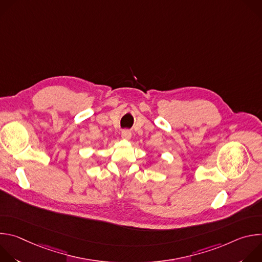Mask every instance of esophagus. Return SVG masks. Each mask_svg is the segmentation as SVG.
Segmentation results:
<instances>
[{"label":"esophagus","instance_id":"esophagus-1","mask_svg":"<svg viewBox=\"0 0 262 262\" xmlns=\"http://www.w3.org/2000/svg\"><path fill=\"white\" fill-rule=\"evenodd\" d=\"M121 137L123 138V139H130V137H132V133H130V130H128V129H123L122 130V133H121Z\"/></svg>","mask_w":262,"mask_h":262}]
</instances>
